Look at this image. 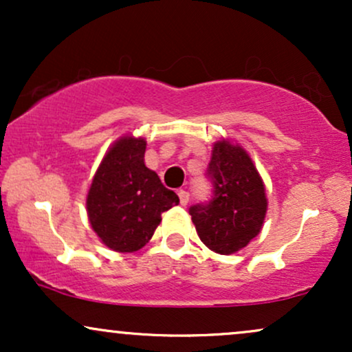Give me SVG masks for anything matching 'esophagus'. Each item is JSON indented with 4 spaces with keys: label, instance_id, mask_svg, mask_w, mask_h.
Masks as SVG:
<instances>
[{
    "label": "esophagus",
    "instance_id": "obj_1",
    "mask_svg": "<svg viewBox=\"0 0 352 352\" xmlns=\"http://www.w3.org/2000/svg\"><path fill=\"white\" fill-rule=\"evenodd\" d=\"M179 197H180V204L182 205H187L190 200V193L187 190H179Z\"/></svg>",
    "mask_w": 352,
    "mask_h": 352
}]
</instances>
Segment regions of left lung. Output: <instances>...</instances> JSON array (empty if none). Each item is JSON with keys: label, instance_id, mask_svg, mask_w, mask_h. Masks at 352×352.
Masks as SVG:
<instances>
[{"label": "left lung", "instance_id": "obj_1", "mask_svg": "<svg viewBox=\"0 0 352 352\" xmlns=\"http://www.w3.org/2000/svg\"><path fill=\"white\" fill-rule=\"evenodd\" d=\"M208 175L213 182V199L190 207V215L207 248L218 254H233L263 228L268 210L263 179L250 153L230 139L213 144Z\"/></svg>", "mask_w": 352, "mask_h": 352}]
</instances>
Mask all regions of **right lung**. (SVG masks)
<instances>
[{
  "instance_id": "obj_1",
  "label": "right lung",
  "mask_w": 352,
  "mask_h": 352,
  "mask_svg": "<svg viewBox=\"0 0 352 352\" xmlns=\"http://www.w3.org/2000/svg\"><path fill=\"white\" fill-rule=\"evenodd\" d=\"M145 147L144 137H119L100 160L87 192L89 223L117 253H132L147 245L162 213L180 201L145 165Z\"/></svg>"
}]
</instances>
